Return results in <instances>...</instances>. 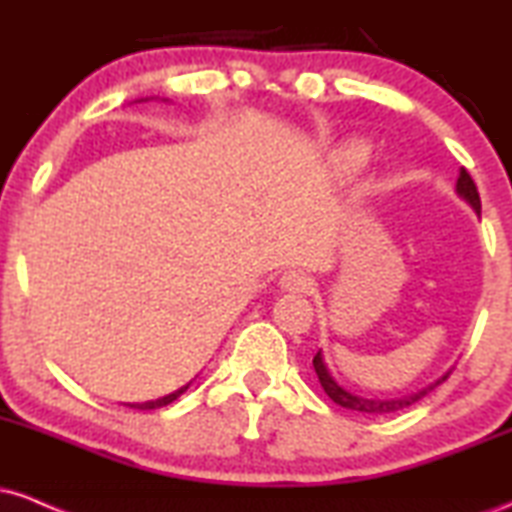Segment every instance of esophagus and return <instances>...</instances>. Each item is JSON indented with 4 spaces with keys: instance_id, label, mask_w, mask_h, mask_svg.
<instances>
[{
    "instance_id": "esophagus-1",
    "label": "esophagus",
    "mask_w": 512,
    "mask_h": 512,
    "mask_svg": "<svg viewBox=\"0 0 512 512\" xmlns=\"http://www.w3.org/2000/svg\"><path fill=\"white\" fill-rule=\"evenodd\" d=\"M279 286H281V291L305 293L310 289V276H305L303 272H296V269H291V272L281 274Z\"/></svg>"
}]
</instances>
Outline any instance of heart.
<instances>
[{
	"instance_id": "obj_1",
	"label": "heart",
	"mask_w": 512,
	"mask_h": 512,
	"mask_svg": "<svg viewBox=\"0 0 512 512\" xmlns=\"http://www.w3.org/2000/svg\"><path fill=\"white\" fill-rule=\"evenodd\" d=\"M342 161H344V166L349 168V170L361 168L363 163L368 161V146H366V144H361V142L349 144V146H346V149H344Z\"/></svg>"
}]
</instances>
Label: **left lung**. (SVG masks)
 I'll return each instance as SVG.
<instances>
[{"label": "left lung", "mask_w": 512, "mask_h": 512, "mask_svg": "<svg viewBox=\"0 0 512 512\" xmlns=\"http://www.w3.org/2000/svg\"><path fill=\"white\" fill-rule=\"evenodd\" d=\"M455 190H457V195H460L464 202L469 204V207L477 211V216H481V199H479L477 185H474L472 175H469L464 168L460 170V178H457ZM313 366H315L317 380H320L322 390L327 392V397H330L334 404H339V407L351 409V411H363V414H390V411H399V409H404V407H411V404L419 402V399L426 397L428 392L433 390V387L440 385L445 378H448V373H445L443 378L436 380V383H433V385H428V387H424V390L414 392V395H407V397H399V399H366V397H361V395H354V392L344 390V387L332 378L330 368H327L325 358H322V351H317V354H315Z\"/></svg>", "instance_id": "left-lung-1"}]
</instances>
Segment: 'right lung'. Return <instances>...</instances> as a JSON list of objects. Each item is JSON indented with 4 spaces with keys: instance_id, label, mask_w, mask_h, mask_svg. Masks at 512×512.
Here are the masks:
<instances>
[{
    "instance_id": "add662e5",
    "label": "right lung",
    "mask_w": 512,
    "mask_h": 512,
    "mask_svg": "<svg viewBox=\"0 0 512 512\" xmlns=\"http://www.w3.org/2000/svg\"><path fill=\"white\" fill-rule=\"evenodd\" d=\"M187 387H190V383H187L185 387H180V390L170 392V395L161 397V399H151V402H142V404H127V407H129V409H142V411H146V409H158V407H166V404L175 402V399H178V397L182 395V392L187 390Z\"/></svg>"
}]
</instances>
